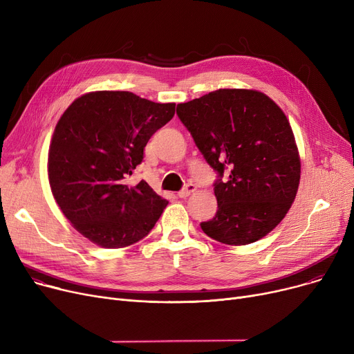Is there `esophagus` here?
Instances as JSON below:
<instances>
[{"mask_svg": "<svg viewBox=\"0 0 354 354\" xmlns=\"http://www.w3.org/2000/svg\"><path fill=\"white\" fill-rule=\"evenodd\" d=\"M196 191V185L195 183H187L185 185V187L179 191V198H187V196H189V195H192L194 192Z\"/></svg>", "mask_w": 354, "mask_h": 354, "instance_id": "34e87169", "label": "esophagus"}]
</instances>
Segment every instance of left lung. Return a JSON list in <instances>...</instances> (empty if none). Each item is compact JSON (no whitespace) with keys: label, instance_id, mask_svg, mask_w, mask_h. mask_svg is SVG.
I'll return each instance as SVG.
<instances>
[{"label":"left lung","instance_id":"8db88e82","mask_svg":"<svg viewBox=\"0 0 354 354\" xmlns=\"http://www.w3.org/2000/svg\"><path fill=\"white\" fill-rule=\"evenodd\" d=\"M176 115L216 174L218 211L201 222L202 231L228 245L271 232L300 183L299 151L284 111L261 91L219 88L178 104Z\"/></svg>","mask_w":354,"mask_h":354}]
</instances>
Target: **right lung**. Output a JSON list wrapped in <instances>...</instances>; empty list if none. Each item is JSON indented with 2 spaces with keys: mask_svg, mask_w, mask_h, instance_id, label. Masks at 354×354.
Segmentation results:
<instances>
[{
  "mask_svg": "<svg viewBox=\"0 0 354 354\" xmlns=\"http://www.w3.org/2000/svg\"><path fill=\"white\" fill-rule=\"evenodd\" d=\"M175 115L130 91H95L74 100L55 126L48 152L51 192L73 227L103 248L145 238L167 205L145 180L127 179L152 135Z\"/></svg>",
  "mask_w": 354,
  "mask_h": 354,
  "instance_id": "obj_1",
  "label": "right lung"
}]
</instances>
